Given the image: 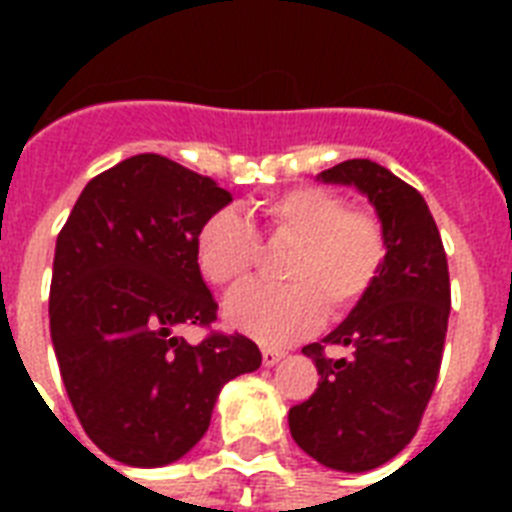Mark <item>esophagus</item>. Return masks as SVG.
<instances>
[{
  "label": "esophagus",
  "mask_w": 512,
  "mask_h": 512,
  "mask_svg": "<svg viewBox=\"0 0 512 512\" xmlns=\"http://www.w3.org/2000/svg\"><path fill=\"white\" fill-rule=\"evenodd\" d=\"M284 358V350L279 348H263V364L265 366H276Z\"/></svg>",
  "instance_id": "34e87169"
}]
</instances>
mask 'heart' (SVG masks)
<instances>
[{
  "label": "heart",
  "mask_w": 512,
  "mask_h": 512,
  "mask_svg": "<svg viewBox=\"0 0 512 512\" xmlns=\"http://www.w3.org/2000/svg\"><path fill=\"white\" fill-rule=\"evenodd\" d=\"M260 223L292 249L281 263L289 284H244L225 297L223 316L233 329L265 345H284L319 327L324 313L340 316L366 295L380 276L388 239L372 212L348 204L316 185L265 201ZM257 257L255 228L236 212L220 209L196 233V263L204 279L236 284Z\"/></svg>",
  "instance_id": "obj_1"
}]
</instances>
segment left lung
Returning a JSON list of instances; mask_svg holds the SVG:
<instances>
[{"label":"left lung","instance_id":"left-lung-1","mask_svg":"<svg viewBox=\"0 0 512 512\" xmlns=\"http://www.w3.org/2000/svg\"><path fill=\"white\" fill-rule=\"evenodd\" d=\"M316 180L350 185L369 199L388 257L348 319L303 348L321 382L289 409V433L324 468L364 473L393 460L420 428L444 353L449 268L428 204L401 177L369 159H348ZM324 344H340L346 356L327 357Z\"/></svg>","mask_w":512,"mask_h":512}]
</instances>
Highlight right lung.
Masks as SVG:
<instances>
[{"instance_id": "1", "label": "right lung", "mask_w": 512, "mask_h": 512, "mask_svg": "<svg viewBox=\"0 0 512 512\" xmlns=\"http://www.w3.org/2000/svg\"><path fill=\"white\" fill-rule=\"evenodd\" d=\"M231 201L212 177L138 154L84 185L55 241L50 337L60 377L84 433L122 465L185 457L225 382L263 364L244 335L199 345L177 335L217 319L196 233Z\"/></svg>"}]
</instances>
